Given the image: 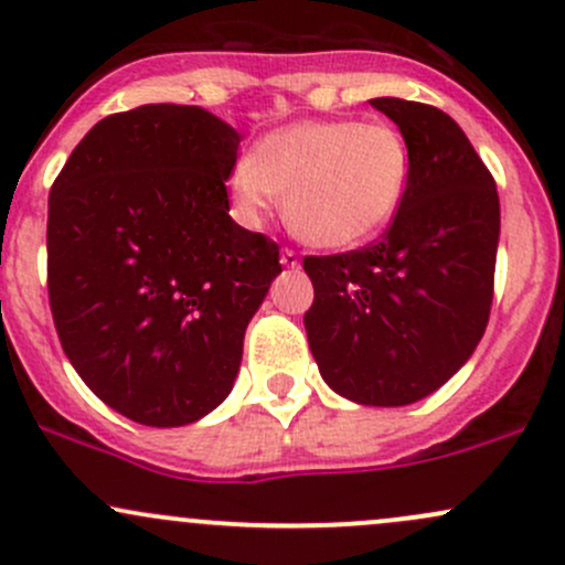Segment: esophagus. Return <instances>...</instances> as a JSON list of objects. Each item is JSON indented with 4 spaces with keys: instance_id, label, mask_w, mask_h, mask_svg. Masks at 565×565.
Wrapping results in <instances>:
<instances>
[{
    "instance_id": "1",
    "label": "esophagus",
    "mask_w": 565,
    "mask_h": 565,
    "mask_svg": "<svg viewBox=\"0 0 565 565\" xmlns=\"http://www.w3.org/2000/svg\"><path fill=\"white\" fill-rule=\"evenodd\" d=\"M281 265L284 268H300V257H297L295 249H281Z\"/></svg>"
}]
</instances>
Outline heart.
<instances>
[{
    "label": "heart",
    "mask_w": 565,
    "mask_h": 565,
    "mask_svg": "<svg viewBox=\"0 0 565 565\" xmlns=\"http://www.w3.org/2000/svg\"><path fill=\"white\" fill-rule=\"evenodd\" d=\"M411 171V147L392 122L300 120L241 154L227 192L244 225H259L287 198L297 238L319 249H353L392 225Z\"/></svg>",
    "instance_id": "1"
}]
</instances>
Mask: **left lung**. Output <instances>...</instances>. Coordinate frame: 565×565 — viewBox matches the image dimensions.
Returning <instances> with one entry per match:
<instances>
[{"mask_svg":"<svg viewBox=\"0 0 565 565\" xmlns=\"http://www.w3.org/2000/svg\"><path fill=\"white\" fill-rule=\"evenodd\" d=\"M413 158L392 227L367 249L306 257L308 345L327 386L356 405L424 399L469 362L493 302L499 192L443 109L373 98Z\"/></svg>","mask_w":565,"mask_h":565,"instance_id":"obj_1","label":"left lung"}]
</instances>
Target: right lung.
<instances>
[{
    "label": "right lung",
    "instance_id": "1",
    "mask_svg": "<svg viewBox=\"0 0 565 565\" xmlns=\"http://www.w3.org/2000/svg\"><path fill=\"white\" fill-rule=\"evenodd\" d=\"M241 134L201 107L145 104L85 134L47 201V295L72 367L111 411L184 426L225 402L244 334L281 273L235 225Z\"/></svg>",
    "mask_w": 565,
    "mask_h": 565
}]
</instances>
